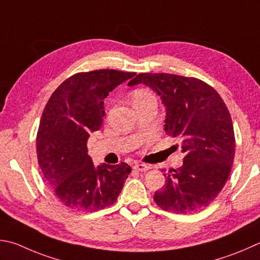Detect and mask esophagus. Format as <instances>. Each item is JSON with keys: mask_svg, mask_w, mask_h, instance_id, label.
Segmentation results:
<instances>
[{"mask_svg": "<svg viewBox=\"0 0 260 260\" xmlns=\"http://www.w3.org/2000/svg\"><path fill=\"white\" fill-rule=\"evenodd\" d=\"M150 168H151L150 166H148V165H144V164L134 165V169H135V171H138V172H148Z\"/></svg>", "mask_w": 260, "mask_h": 260, "instance_id": "obj_1", "label": "esophagus"}]
</instances>
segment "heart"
I'll return each instance as SVG.
<instances>
[{"label": "heart", "instance_id": "b5f03b06", "mask_svg": "<svg viewBox=\"0 0 260 260\" xmlns=\"http://www.w3.org/2000/svg\"><path fill=\"white\" fill-rule=\"evenodd\" d=\"M151 100H155L154 94L149 91V89H144V88H140L136 89V91L133 93V103L135 107H138L142 103H145Z\"/></svg>", "mask_w": 260, "mask_h": 260}]
</instances>
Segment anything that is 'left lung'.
Masks as SVG:
<instances>
[{"mask_svg": "<svg viewBox=\"0 0 260 260\" xmlns=\"http://www.w3.org/2000/svg\"><path fill=\"white\" fill-rule=\"evenodd\" d=\"M143 84L166 108L165 132L181 142L183 165L165 173L166 184L153 199L160 208L188 214L208 206L232 169L235 139L223 99L208 84L173 74H140L129 86Z\"/></svg>", "mask_w": 260, "mask_h": 260, "instance_id": "left-lung-1", "label": "left lung"}]
</instances>
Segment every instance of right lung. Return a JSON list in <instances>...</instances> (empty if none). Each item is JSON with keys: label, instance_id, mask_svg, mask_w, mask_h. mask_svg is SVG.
I'll list each match as a JSON object with an SVG mask.
<instances>
[{"label": "right lung", "instance_id": "right-lung-1", "mask_svg": "<svg viewBox=\"0 0 260 260\" xmlns=\"http://www.w3.org/2000/svg\"><path fill=\"white\" fill-rule=\"evenodd\" d=\"M135 75L114 69L79 73L66 79L46 103L37 132V159L53 194L70 210L92 212L111 206L129 175L125 162L94 166L87 140L100 129L109 92Z\"/></svg>", "mask_w": 260, "mask_h": 260}]
</instances>
